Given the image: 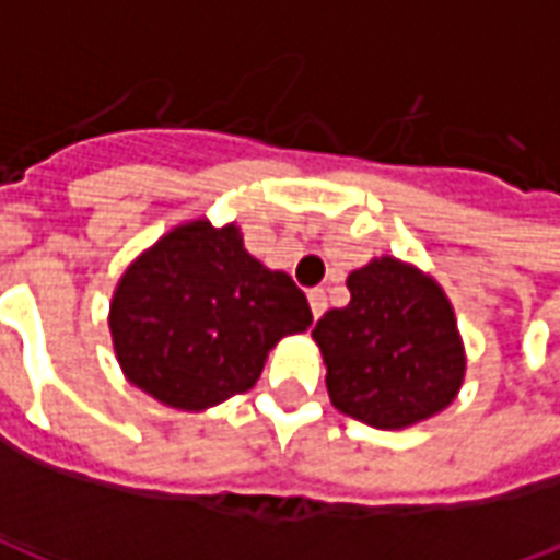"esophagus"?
I'll return each instance as SVG.
<instances>
[{
    "label": "esophagus",
    "instance_id": "1",
    "mask_svg": "<svg viewBox=\"0 0 560 560\" xmlns=\"http://www.w3.org/2000/svg\"><path fill=\"white\" fill-rule=\"evenodd\" d=\"M308 305H312L315 320L327 312V293H324V288H312V291H308Z\"/></svg>",
    "mask_w": 560,
    "mask_h": 560
}]
</instances>
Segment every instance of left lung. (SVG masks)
<instances>
[{
    "label": "left lung",
    "mask_w": 560,
    "mask_h": 560,
    "mask_svg": "<svg viewBox=\"0 0 560 560\" xmlns=\"http://www.w3.org/2000/svg\"><path fill=\"white\" fill-rule=\"evenodd\" d=\"M351 303L312 329L332 408L372 429H408L456 401L468 353L444 288L393 255L348 276Z\"/></svg>",
    "instance_id": "1"
}]
</instances>
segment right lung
<instances>
[{
  "mask_svg": "<svg viewBox=\"0 0 560 560\" xmlns=\"http://www.w3.org/2000/svg\"><path fill=\"white\" fill-rule=\"evenodd\" d=\"M116 363L131 387L176 411L248 393L269 351L312 327L305 293L245 252L236 221L188 219L143 248L116 281Z\"/></svg>",
  "mask_w": 560,
  "mask_h": 560,
  "instance_id": "1",
  "label": "right lung"
}]
</instances>
